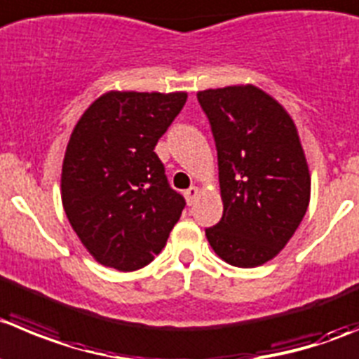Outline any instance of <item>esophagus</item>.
Instances as JSON below:
<instances>
[{
  "instance_id": "34e87169",
  "label": "esophagus",
  "mask_w": 359,
  "mask_h": 359,
  "mask_svg": "<svg viewBox=\"0 0 359 359\" xmlns=\"http://www.w3.org/2000/svg\"><path fill=\"white\" fill-rule=\"evenodd\" d=\"M183 196H185L189 206H192L194 201H196V197L199 196V189H197V187H190V189H187L185 192H183Z\"/></svg>"
}]
</instances>
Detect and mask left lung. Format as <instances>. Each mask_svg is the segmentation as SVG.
Masks as SVG:
<instances>
[{"label": "left lung", "mask_w": 359, "mask_h": 359, "mask_svg": "<svg viewBox=\"0 0 359 359\" xmlns=\"http://www.w3.org/2000/svg\"><path fill=\"white\" fill-rule=\"evenodd\" d=\"M218 155L224 215L206 238L238 268L268 262L287 245L310 201V172L294 121L259 88L197 93Z\"/></svg>", "instance_id": "obj_1"}]
</instances>
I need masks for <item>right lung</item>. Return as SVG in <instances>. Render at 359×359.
Listing matches in <instances>:
<instances>
[{"mask_svg":"<svg viewBox=\"0 0 359 359\" xmlns=\"http://www.w3.org/2000/svg\"><path fill=\"white\" fill-rule=\"evenodd\" d=\"M187 93L109 91L75 125L61 170V201L75 234L100 264L144 268L185 208L155 149Z\"/></svg>","mask_w":359,"mask_h":359,"instance_id":"1","label":"right lung"}]
</instances>
